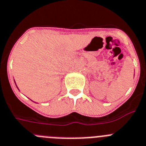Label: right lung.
<instances>
[{
	"instance_id": "add662e5",
	"label": "right lung",
	"mask_w": 146,
	"mask_h": 146,
	"mask_svg": "<svg viewBox=\"0 0 146 146\" xmlns=\"http://www.w3.org/2000/svg\"><path fill=\"white\" fill-rule=\"evenodd\" d=\"M15 84H16V83H15ZM16 86H17V85H16ZM18 88V87H17Z\"/></svg>"
}]
</instances>
